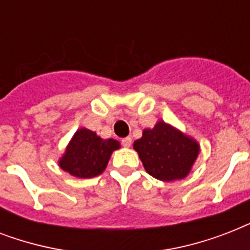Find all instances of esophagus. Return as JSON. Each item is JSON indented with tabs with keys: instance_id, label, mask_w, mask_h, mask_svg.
I'll list each match as a JSON object with an SVG mask.
<instances>
[{
	"instance_id": "esophagus-1",
	"label": "esophagus",
	"mask_w": 250,
	"mask_h": 250,
	"mask_svg": "<svg viewBox=\"0 0 250 250\" xmlns=\"http://www.w3.org/2000/svg\"><path fill=\"white\" fill-rule=\"evenodd\" d=\"M122 145H123L125 148H129V146L132 145V139H131V137H125V139L122 140Z\"/></svg>"
}]
</instances>
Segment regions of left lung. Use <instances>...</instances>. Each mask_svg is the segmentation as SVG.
Here are the masks:
<instances>
[{"mask_svg":"<svg viewBox=\"0 0 250 250\" xmlns=\"http://www.w3.org/2000/svg\"><path fill=\"white\" fill-rule=\"evenodd\" d=\"M144 168L153 178L172 182L189 174L200 152V145L172 125L160 121L153 128L143 131L133 143Z\"/></svg>","mask_w":250,"mask_h":250,"instance_id":"obj_1","label":"left lung"}]
</instances>
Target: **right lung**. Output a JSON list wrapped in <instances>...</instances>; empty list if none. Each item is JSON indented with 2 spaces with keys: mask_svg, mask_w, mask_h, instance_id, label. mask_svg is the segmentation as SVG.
Wrapping results in <instances>:
<instances>
[{
  "mask_svg": "<svg viewBox=\"0 0 250 250\" xmlns=\"http://www.w3.org/2000/svg\"><path fill=\"white\" fill-rule=\"evenodd\" d=\"M119 148V141L104 140L93 131L80 128L68 143L60 166L76 178H94L104 172L111 153Z\"/></svg>",
  "mask_w": 250,
  "mask_h": 250,
  "instance_id": "obj_1",
  "label": "right lung"
}]
</instances>
